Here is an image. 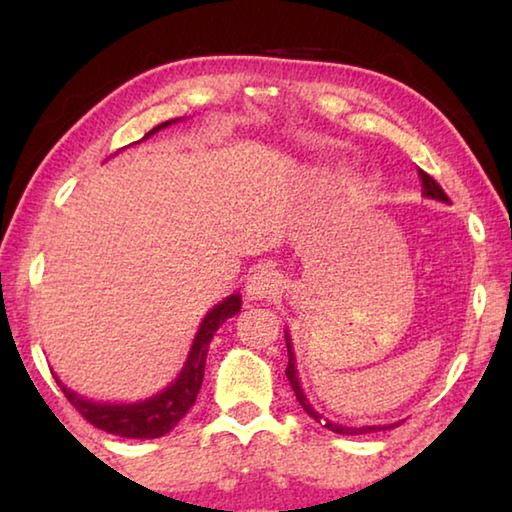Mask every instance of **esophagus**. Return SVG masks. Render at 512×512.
I'll use <instances>...</instances> for the list:
<instances>
[{"instance_id":"1","label":"esophagus","mask_w":512,"mask_h":512,"mask_svg":"<svg viewBox=\"0 0 512 512\" xmlns=\"http://www.w3.org/2000/svg\"><path fill=\"white\" fill-rule=\"evenodd\" d=\"M280 291V280L273 268H257V271L248 277L246 293L250 300H268Z\"/></svg>"}]
</instances>
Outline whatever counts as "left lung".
I'll return each mask as SVG.
<instances>
[{
	"label": "left lung",
	"instance_id": "1",
	"mask_svg": "<svg viewBox=\"0 0 512 512\" xmlns=\"http://www.w3.org/2000/svg\"><path fill=\"white\" fill-rule=\"evenodd\" d=\"M420 178H422V187H424V196L429 198H436V201H443V203H449V198L445 194V189L440 187L436 180H433L427 171L420 169ZM287 350H289V366H287V377H289V384L293 388V393H296V400L300 402L302 409H305L311 418H314L316 422H323L325 429L334 431V433H343V436H361V433H372V431H384V429H393L395 424H384V427H343V424H336V422H329V420H323V415H320L314 406L309 404V400L305 397V393H302V386L298 381V370H296V357H293V348H291V339L287 334ZM400 424V422H397Z\"/></svg>",
	"mask_w": 512,
	"mask_h": 512
}]
</instances>
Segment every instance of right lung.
I'll return each instance as SVG.
<instances>
[{"label": "right lung", "instance_id": "1", "mask_svg": "<svg viewBox=\"0 0 512 512\" xmlns=\"http://www.w3.org/2000/svg\"><path fill=\"white\" fill-rule=\"evenodd\" d=\"M173 121L176 119L164 121V124L155 126L153 131H149L144 137H151L153 133H158L160 128L173 124ZM239 309L241 296L239 293H232L230 298L219 302V305L203 318L201 329H198L192 350H189V357L185 361V368L180 370L178 379L173 381L171 386L164 388L162 393L149 397V400L135 404H101L85 400V397L69 391L60 379H56V384L60 386V391L65 393L69 404L97 429L115 433V436L121 438H160L176 427V424L185 418V413L194 406L196 395L201 391L203 384L205 359L207 350H210L212 336L225 320L239 314Z\"/></svg>", "mask_w": 512, "mask_h": 512}]
</instances>
